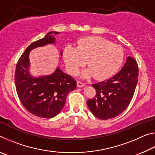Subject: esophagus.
Returning <instances> with one entry per match:
<instances>
[{
  "label": "esophagus",
  "mask_w": 155,
  "mask_h": 155,
  "mask_svg": "<svg viewBox=\"0 0 155 155\" xmlns=\"http://www.w3.org/2000/svg\"><path fill=\"white\" fill-rule=\"evenodd\" d=\"M85 85V83L81 82V81H77V86L78 87H83V86Z\"/></svg>",
  "instance_id": "34e87169"
}]
</instances>
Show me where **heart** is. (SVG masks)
Listing matches in <instances>:
<instances>
[{"instance_id": "heart-1", "label": "heart", "mask_w": 155, "mask_h": 155, "mask_svg": "<svg viewBox=\"0 0 155 155\" xmlns=\"http://www.w3.org/2000/svg\"><path fill=\"white\" fill-rule=\"evenodd\" d=\"M64 58L70 73L76 74L87 61L88 69L83 77L93 75L96 79L111 77L121 66L124 53L121 47L99 36L86 37L78 42L77 48L65 46Z\"/></svg>"}]
</instances>
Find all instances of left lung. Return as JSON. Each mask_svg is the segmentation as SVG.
Listing matches in <instances>:
<instances>
[{
    "instance_id": "left-lung-1",
    "label": "left lung",
    "mask_w": 155,
    "mask_h": 155,
    "mask_svg": "<svg viewBox=\"0 0 155 155\" xmlns=\"http://www.w3.org/2000/svg\"><path fill=\"white\" fill-rule=\"evenodd\" d=\"M138 74L137 61L128 57L122 70L114 77L92 84L96 94L87 104L94 116L105 120L121 114L134 95Z\"/></svg>"
}]
</instances>
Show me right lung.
Segmentation results:
<instances>
[{
  "instance_id": "1",
  "label": "right lung",
  "mask_w": 155,
  "mask_h": 155,
  "mask_svg": "<svg viewBox=\"0 0 155 155\" xmlns=\"http://www.w3.org/2000/svg\"><path fill=\"white\" fill-rule=\"evenodd\" d=\"M56 31L34 41L18 59L15 70V85L21 103L28 112L39 117L52 118L61 111L68 93L77 88V81L57 68L53 74L35 78L28 72L29 52L37 47L55 43ZM62 54V52H61Z\"/></svg>"
}]
</instances>
